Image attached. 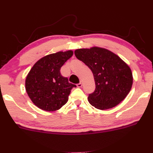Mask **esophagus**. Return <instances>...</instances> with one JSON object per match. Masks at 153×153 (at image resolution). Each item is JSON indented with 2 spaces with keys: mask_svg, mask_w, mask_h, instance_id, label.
<instances>
[{
  "mask_svg": "<svg viewBox=\"0 0 153 153\" xmlns=\"http://www.w3.org/2000/svg\"><path fill=\"white\" fill-rule=\"evenodd\" d=\"M77 87H78V88H81L82 86V82L80 81L79 83H78V84H77Z\"/></svg>",
  "mask_w": 153,
  "mask_h": 153,
  "instance_id": "1",
  "label": "esophagus"
}]
</instances>
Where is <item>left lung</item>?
I'll list each match as a JSON object with an SVG mask.
<instances>
[{
    "mask_svg": "<svg viewBox=\"0 0 153 153\" xmlns=\"http://www.w3.org/2000/svg\"><path fill=\"white\" fill-rule=\"evenodd\" d=\"M74 53L93 73L96 89L88 96L91 105L99 110L110 109L126 98L132 88V74L118 55L100 48L76 49Z\"/></svg>",
    "mask_w": 153,
    "mask_h": 153,
    "instance_id": "left-lung-1",
    "label": "left lung"
}]
</instances>
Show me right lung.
Wrapping results in <instances>:
<instances>
[{"instance_id":"1","label":"right lung","mask_w":153,"mask_h":153,"mask_svg":"<svg viewBox=\"0 0 153 153\" xmlns=\"http://www.w3.org/2000/svg\"><path fill=\"white\" fill-rule=\"evenodd\" d=\"M73 51H59L41 58L33 66L25 80V88L31 101L40 109L59 110L68 101L71 89L76 85L62 76L61 68Z\"/></svg>"}]
</instances>
